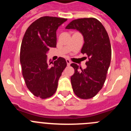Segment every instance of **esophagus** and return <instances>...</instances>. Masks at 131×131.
Listing matches in <instances>:
<instances>
[{"mask_svg": "<svg viewBox=\"0 0 131 131\" xmlns=\"http://www.w3.org/2000/svg\"><path fill=\"white\" fill-rule=\"evenodd\" d=\"M66 62H67V64H68V66H69V65L71 64V61L69 60L66 59Z\"/></svg>", "mask_w": 131, "mask_h": 131, "instance_id": "obj_1", "label": "esophagus"}]
</instances>
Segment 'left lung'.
Listing matches in <instances>:
<instances>
[{"label": "left lung", "instance_id": "obj_1", "mask_svg": "<svg viewBox=\"0 0 131 131\" xmlns=\"http://www.w3.org/2000/svg\"><path fill=\"white\" fill-rule=\"evenodd\" d=\"M66 28L77 30L84 37L81 52L88 57L87 67L82 69L71 63L75 73L71 77V82L78 97L91 99L102 89L110 66L112 50L108 35L101 23L93 17L75 19Z\"/></svg>", "mask_w": 131, "mask_h": 131}]
</instances>
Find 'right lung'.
<instances>
[{"instance_id": "add662e5", "label": "right lung", "mask_w": 131, "mask_h": 131, "mask_svg": "<svg viewBox=\"0 0 131 131\" xmlns=\"http://www.w3.org/2000/svg\"><path fill=\"white\" fill-rule=\"evenodd\" d=\"M67 19L41 17L32 23L25 32L20 52L22 73L28 89L41 99L50 97L56 92L58 82L67 66L65 58L54 63L47 62V52L56 47V30Z\"/></svg>"}]
</instances>
